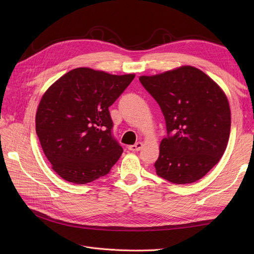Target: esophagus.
<instances>
[{"mask_svg":"<svg viewBox=\"0 0 254 254\" xmlns=\"http://www.w3.org/2000/svg\"><path fill=\"white\" fill-rule=\"evenodd\" d=\"M142 147H143V143L142 142H136L133 145H129L128 149L131 150V151H139Z\"/></svg>","mask_w":254,"mask_h":254,"instance_id":"obj_1","label":"esophagus"}]
</instances>
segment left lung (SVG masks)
<instances>
[{
    "instance_id": "8db88e82",
    "label": "left lung",
    "mask_w": 254,
    "mask_h": 254,
    "mask_svg": "<svg viewBox=\"0 0 254 254\" xmlns=\"http://www.w3.org/2000/svg\"><path fill=\"white\" fill-rule=\"evenodd\" d=\"M164 115L157 175L176 184L201 179L224 155L231 128L229 102L202 71L184 65L139 78Z\"/></svg>"
}]
</instances>
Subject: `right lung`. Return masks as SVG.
Here are the masks:
<instances>
[{
  "instance_id": "obj_1",
  "label": "right lung",
  "mask_w": 254,
  "mask_h": 254,
  "mask_svg": "<svg viewBox=\"0 0 254 254\" xmlns=\"http://www.w3.org/2000/svg\"><path fill=\"white\" fill-rule=\"evenodd\" d=\"M134 78L89 67L67 72L43 94L36 132L61 178L86 184L108 174L123 148L112 135L109 107Z\"/></svg>"
}]
</instances>
